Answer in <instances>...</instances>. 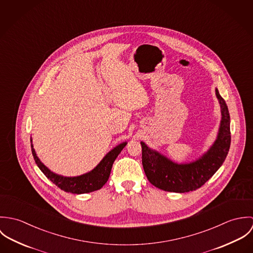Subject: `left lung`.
I'll return each instance as SVG.
<instances>
[{
	"instance_id": "8db88e82",
	"label": "left lung",
	"mask_w": 253,
	"mask_h": 253,
	"mask_svg": "<svg viewBox=\"0 0 253 253\" xmlns=\"http://www.w3.org/2000/svg\"><path fill=\"white\" fill-rule=\"evenodd\" d=\"M215 91L222 114L219 133L214 144L201 159L194 163L177 165L141 142L145 174L155 187L175 193L195 191L209 180L224 163L231 145L230 115L225 100L217 89Z\"/></svg>"
}]
</instances>
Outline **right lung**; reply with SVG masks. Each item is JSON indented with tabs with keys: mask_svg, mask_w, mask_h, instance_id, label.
Listing matches in <instances>:
<instances>
[{
	"mask_svg": "<svg viewBox=\"0 0 253 253\" xmlns=\"http://www.w3.org/2000/svg\"><path fill=\"white\" fill-rule=\"evenodd\" d=\"M126 145V142L118 145L116 148L109 152L93 170L77 177H63L51 172L42 163H41V161L37 157L36 152L33 148L32 143L31 148L37 166L42 170V172L53 184H55L58 188L68 193L84 194L101 189L102 186L108 181L113 163Z\"/></svg>",
	"mask_w": 253,
	"mask_h": 253,
	"instance_id": "obj_1",
	"label": "right lung"
}]
</instances>
